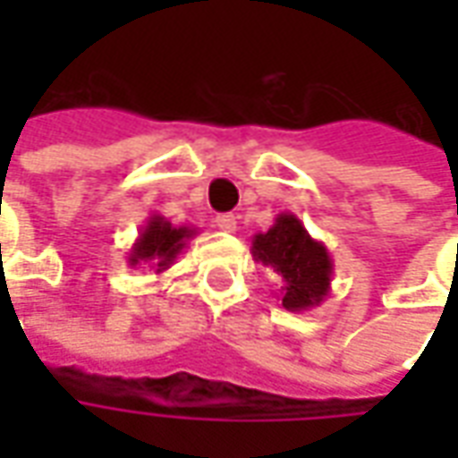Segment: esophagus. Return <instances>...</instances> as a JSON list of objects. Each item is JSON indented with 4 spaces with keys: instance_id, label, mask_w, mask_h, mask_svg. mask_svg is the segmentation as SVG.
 <instances>
[{
    "instance_id": "esophagus-1",
    "label": "esophagus",
    "mask_w": 458,
    "mask_h": 458,
    "mask_svg": "<svg viewBox=\"0 0 458 458\" xmlns=\"http://www.w3.org/2000/svg\"><path fill=\"white\" fill-rule=\"evenodd\" d=\"M216 225L220 230H225V233H233V230L238 228V218L233 213H220V216H216Z\"/></svg>"
}]
</instances>
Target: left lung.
Here are the masks:
<instances>
[{
  "mask_svg": "<svg viewBox=\"0 0 458 458\" xmlns=\"http://www.w3.org/2000/svg\"><path fill=\"white\" fill-rule=\"evenodd\" d=\"M252 258L282 277L279 301L287 311H309L331 292L334 259L321 240H314L294 213H279L267 233L252 238Z\"/></svg>",
  "mask_w": 458,
  "mask_h": 458,
  "instance_id": "left-lung-1",
  "label": "left lung"
}]
</instances>
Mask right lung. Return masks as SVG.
Wrapping results in <instances>:
<instances>
[{"label":"right lung","mask_w":458,"mask_h":458,"mask_svg":"<svg viewBox=\"0 0 458 458\" xmlns=\"http://www.w3.org/2000/svg\"><path fill=\"white\" fill-rule=\"evenodd\" d=\"M199 230L193 225H174L159 213H151L147 218V225L140 230L137 240L131 242L130 252H127V265L130 267H149L157 275L166 272V269L176 262L186 242H189Z\"/></svg>","instance_id":"obj_1"}]
</instances>
